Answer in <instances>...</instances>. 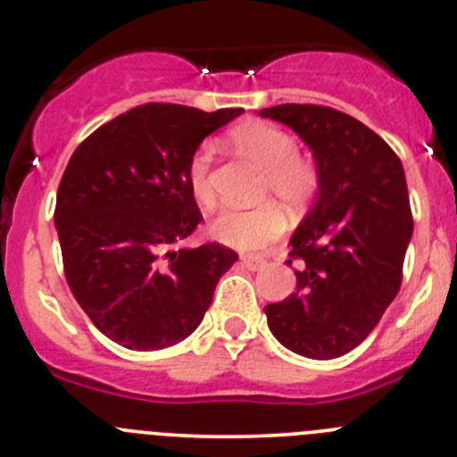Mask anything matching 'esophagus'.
I'll return each instance as SVG.
<instances>
[{
  "label": "esophagus",
  "mask_w": 457,
  "mask_h": 457,
  "mask_svg": "<svg viewBox=\"0 0 457 457\" xmlns=\"http://www.w3.org/2000/svg\"><path fill=\"white\" fill-rule=\"evenodd\" d=\"M241 262L247 267V270L256 271V270H261L262 265H265V258L254 256V254H247V256H241Z\"/></svg>",
  "instance_id": "esophagus-1"
}]
</instances>
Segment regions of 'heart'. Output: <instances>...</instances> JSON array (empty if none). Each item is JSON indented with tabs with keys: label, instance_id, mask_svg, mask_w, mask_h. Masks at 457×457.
<instances>
[{
	"label": "heart",
	"instance_id": "obj_1",
	"mask_svg": "<svg viewBox=\"0 0 457 457\" xmlns=\"http://www.w3.org/2000/svg\"><path fill=\"white\" fill-rule=\"evenodd\" d=\"M238 152L265 170L262 196H274L287 210H303L318 195L320 172L312 161L298 156V143L289 132L265 121L243 123L229 135ZM212 145L203 143L187 163V187L203 207L214 205L210 181ZM285 229V216L276 205L254 210H225L212 220L210 232L219 243L237 250H261L278 238Z\"/></svg>",
	"mask_w": 457,
	"mask_h": 457
}]
</instances>
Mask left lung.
<instances>
[{
  "mask_svg": "<svg viewBox=\"0 0 457 457\" xmlns=\"http://www.w3.org/2000/svg\"><path fill=\"white\" fill-rule=\"evenodd\" d=\"M258 117L292 128L320 172L314 205L289 238L296 292L265 307L267 325L289 352L331 361L371 334L403 283L413 234L403 163L365 123L334 108L283 104Z\"/></svg>",
  "mask_w": 457,
  "mask_h": 457,
  "instance_id": "8db88e82",
  "label": "left lung"
}]
</instances>
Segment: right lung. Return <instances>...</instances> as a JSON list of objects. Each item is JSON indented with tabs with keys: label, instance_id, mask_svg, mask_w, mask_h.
<instances>
[{
	"label": "right lung",
	"instance_id": "add662e5",
	"mask_svg": "<svg viewBox=\"0 0 457 457\" xmlns=\"http://www.w3.org/2000/svg\"><path fill=\"white\" fill-rule=\"evenodd\" d=\"M238 114L145 104L92 132L68 161L54 207L68 287L121 347L154 352L187 338L237 262L219 243L177 245L203 219L187 163Z\"/></svg>",
	"mask_w": 457,
	"mask_h": 457
}]
</instances>
